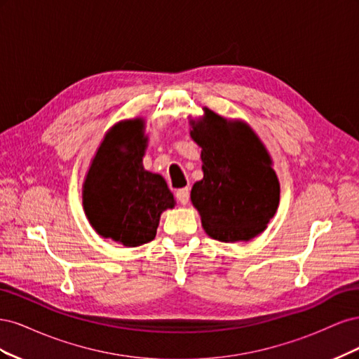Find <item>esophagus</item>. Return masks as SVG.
I'll use <instances>...</instances> for the list:
<instances>
[{
	"label": "esophagus",
	"instance_id": "34e87169",
	"mask_svg": "<svg viewBox=\"0 0 359 359\" xmlns=\"http://www.w3.org/2000/svg\"><path fill=\"white\" fill-rule=\"evenodd\" d=\"M177 199L180 201L181 205H187V203H189V199H190V189H189V187L180 189V190L177 191Z\"/></svg>",
	"mask_w": 359,
	"mask_h": 359
}]
</instances>
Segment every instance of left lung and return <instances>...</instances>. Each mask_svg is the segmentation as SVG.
Masks as SVG:
<instances>
[{
  "label": "left lung",
  "instance_id": "left-lung-1",
  "mask_svg": "<svg viewBox=\"0 0 359 359\" xmlns=\"http://www.w3.org/2000/svg\"><path fill=\"white\" fill-rule=\"evenodd\" d=\"M190 136L202 148L203 178L193 184L190 198L203 231L222 243L253 240L280 203L266 147L243 119H227L208 107L190 119Z\"/></svg>",
  "mask_w": 359,
  "mask_h": 359
}]
</instances>
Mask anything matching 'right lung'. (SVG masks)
I'll return each mask as SVG.
<instances>
[{
    "label": "right lung",
    "instance_id": "right-lung-1",
    "mask_svg": "<svg viewBox=\"0 0 359 359\" xmlns=\"http://www.w3.org/2000/svg\"><path fill=\"white\" fill-rule=\"evenodd\" d=\"M145 119L119 121L107 130L82 184V205L93 229L124 247L153 241L160 215L175 199L158 173L145 170Z\"/></svg>",
    "mask_w": 359,
    "mask_h": 359
}]
</instances>
